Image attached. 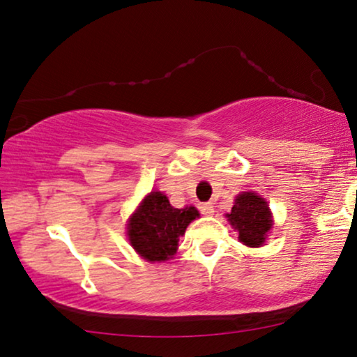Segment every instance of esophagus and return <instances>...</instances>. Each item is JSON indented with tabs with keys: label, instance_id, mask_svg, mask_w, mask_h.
Wrapping results in <instances>:
<instances>
[{
	"label": "esophagus",
	"instance_id": "1",
	"mask_svg": "<svg viewBox=\"0 0 357 357\" xmlns=\"http://www.w3.org/2000/svg\"><path fill=\"white\" fill-rule=\"evenodd\" d=\"M199 211H202V214H204V216H211V214L214 213V204L213 203H202L199 204Z\"/></svg>",
	"mask_w": 357,
	"mask_h": 357
}]
</instances>
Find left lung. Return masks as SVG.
I'll return each mask as SVG.
<instances>
[{
  "label": "left lung",
  "mask_w": 357,
  "mask_h": 357,
  "mask_svg": "<svg viewBox=\"0 0 357 357\" xmlns=\"http://www.w3.org/2000/svg\"><path fill=\"white\" fill-rule=\"evenodd\" d=\"M231 226L238 232V241L247 247H261L271 231L273 219L265 198L253 192H243L227 214Z\"/></svg>",
  "instance_id": "left-lung-1"
}]
</instances>
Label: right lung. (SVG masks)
Segmentation results:
<instances>
[{
  "label": "right lung",
  "instance_id": "add662e5",
  "mask_svg": "<svg viewBox=\"0 0 357 357\" xmlns=\"http://www.w3.org/2000/svg\"><path fill=\"white\" fill-rule=\"evenodd\" d=\"M198 216L197 208H174L164 193L151 192L131 214L126 234L139 257L148 261H165L175 255L178 237Z\"/></svg>",
  "mask_w": 357,
  "mask_h": 357
}]
</instances>
